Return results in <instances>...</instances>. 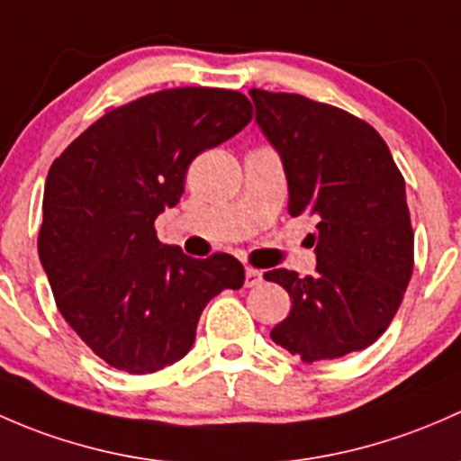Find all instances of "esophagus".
I'll return each mask as SVG.
<instances>
[{
	"label": "esophagus",
	"mask_w": 461,
	"mask_h": 461,
	"mask_svg": "<svg viewBox=\"0 0 461 461\" xmlns=\"http://www.w3.org/2000/svg\"><path fill=\"white\" fill-rule=\"evenodd\" d=\"M262 279H264V275H262V270H258V268H246V286H258V284H262Z\"/></svg>",
	"instance_id": "34e87169"
}]
</instances>
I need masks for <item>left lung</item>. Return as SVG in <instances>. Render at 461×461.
Instances as JSON below:
<instances>
[{
    "instance_id": "1",
    "label": "left lung",
    "mask_w": 461,
    "mask_h": 461,
    "mask_svg": "<svg viewBox=\"0 0 461 461\" xmlns=\"http://www.w3.org/2000/svg\"><path fill=\"white\" fill-rule=\"evenodd\" d=\"M255 122L282 159L288 212L312 217L317 273L264 275L291 295L270 337L312 364L371 346L395 317L412 275L406 184L366 122L302 95L250 90Z\"/></svg>"
}]
</instances>
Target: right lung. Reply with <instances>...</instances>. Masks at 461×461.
I'll use <instances>...</instances> for the list:
<instances>
[{"label": "right lung", "instance_id": "add662e5", "mask_svg": "<svg viewBox=\"0 0 461 461\" xmlns=\"http://www.w3.org/2000/svg\"><path fill=\"white\" fill-rule=\"evenodd\" d=\"M253 120L246 95L170 88L106 113L53 161L40 262L57 308L108 366L155 373L193 348L206 303L241 288L232 255L193 259L158 240L191 161Z\"/></svg>", "mask_w": 461, "mask_h": 461}]
</instances>
